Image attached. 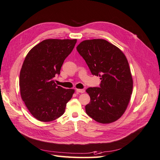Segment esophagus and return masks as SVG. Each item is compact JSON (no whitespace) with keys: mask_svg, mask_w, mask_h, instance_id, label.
<instances>
[{"mask_svg":"<svg viewBox=\"0 0 160 160\" xmlns=\"http://www.w3.org/2000/svg\"><path fill=\"white\" fill-rule=\"evenodd\" d=\"M76 92L77 93H84L85 92L84 89H76Z\"/></svg>","mask_w":160,"mask_h":160,"instance_id":"obj_1","label":"esophagus"}]
</instances>
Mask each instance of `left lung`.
I'll use <instances>...</instances> for the list:
<instances>
[{"mask_svg": "<svg viewBox=\"0 0 160 160\" xmlns=\"http://www.w3.org/2000/svg\"><path fill=\"white\" fill-rule=\"evenodd\" d=\"M93 75L99 76L100 88H89L90 102L86 114L101 123H110L124 114L131 99L133 79L126 56L104 39L86 40L76 47Z\"/></svg>", "mask_w": 160, "mask_h": 160, "instance_id": "left-lung-1", "label": "left lung"}]
</instances>
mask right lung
I'll return each instance as SVG.
<instances>
[{
    "label": "right lung",
    "instance_id": "1",
    "mask_svg": "<svg viewBox=\"0 0 160 160\" xmlns=\"http://www.w3.org/2000/svg\"><path fill=\"white\" fill-rule=\"evenodd\" d=\"M77 42L76 39H46L26 56L20 72V96L33 117L50 122L62 115L75 90L57 86L54 78Z\"/></svg>",
    "mask_w": 160,
    "mask_h": 160
}]
</instances>
